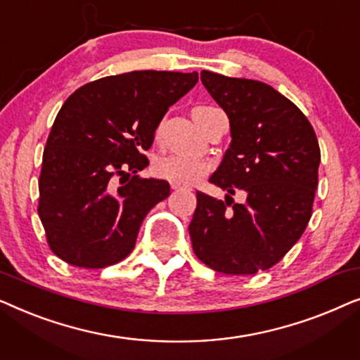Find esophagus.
I'll return each mask as SVG.
<instances>
[{
  "mask_svg": "<svg viewBox=\"0 0 360 360\" xmlns=\"http://www.w3.org/2000/svg\"><path fill=\"white\" fill-rule=\"evenodd\" d=\"M170 188L176 191V190H184L185 186H184V185H179V184H175V181H170Z\"/></svg>",
  "mask_w": 360,
  "mask_h": 360,
  "instance_id": "34e87169",
  "label": "esophagus"
}]
</instances>
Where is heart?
Wrapping results in <instances>:
<instances>
[{"instance_id": "b5f03b06", "label": "heart", "mask_w": 360, "mask_h": 360, "mask_svg": "<svg viewBox=\"0 0 360 360\" xmlns=\"http://www.w3.org/2000/svg\"><path fill=\"white\" fill-rule=\"evenodd\" d=\"M201 108V106H200ZM208 164L196 157L169 154L154 162V174L160 179L175 181L179 185H191L208 172Z\"/></svg>"}]
</instances>
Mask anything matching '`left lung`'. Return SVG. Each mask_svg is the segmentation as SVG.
Instances as JSON below:
<instances>
[{
	"mask_svg": "<svg viewBox=\"0 0 360 360\" xmlns=\"http://www.w3.org/2000/svg\"><path fill=\"white\" fill-rule=\"evenodd\" d=\"M201 83L229 117L231 144L211 184L226 198L196 191L188 226L193 250L216 272L254 275L278 262L311 218L318 139L307 116L267 83L203 70ZM245 191L244 204L232 195Z\"/></svg>",
	"mask_w": 360,
	"mask_h": 360,
	"instance_id": "8db88e82",
	"label": "left lung"
}]
</instances>
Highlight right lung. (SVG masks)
I'll return each instance as SVG.
<instances>
[{"label":"right lung","mask_w":360,"mask_h":360,"mask_svg":"<svg viewBox=\"0 0 360 360\" xmlns=\"http://www.w3.org/2000/svg\"><path fill=\"white\" fill-rule=\"evenodd\" d=\"M196 82V72L136 70L86 83L67 98L39 176V218L57 257L103 269L129 255L146 214L170 195L169 181L136 175L149 165L142 152Z\"/></svg>","instance_id":"1"}]
</instances>
